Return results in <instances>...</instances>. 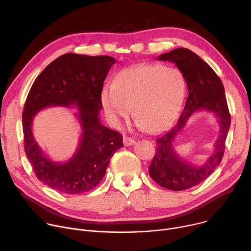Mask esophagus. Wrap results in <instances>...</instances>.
I'll list each match as a JSON object with an SVG mask.
<instances>
[{"label": "esophagus", "mask_w": 251, "mask_h": 251, "mask_svg": "<svg viewBox=\"0 0 251 251\" xmlns=\"http://www.w3.org/2000/svg\"><path fill=\"white\" fill-rule=\"evenodd\" d=\"M123 143L125 146H130V145H133L135 143V141L133 139H131L130 137H127V136H125L124 139H123Z\"/></svg>", "instance_id": "1"}]
</instances>
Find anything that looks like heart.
<instances>
[{
	"mask_svg": "<svg viewBox=\"0 0 251 251\" xmlns=\"http://www.w3.org/2000/svg\"><path fill=\"white\" fill-rule=\"evenodd\" d=\"M185 80L174 67L141 64L120 71L101 91V104L114 127H120L134 108V117L149 132L164 129L183 100Z\"/></svg>",
	"mask_w": 251,
	"mask_h": 251,
	"instance_id": "heart-1",
	"label": "heart"
}]
</instances>
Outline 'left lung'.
Masks as SVG:
<instances>
[{
  "label": "left lung",
  "instance_id": "8db88e82",
  "mask_svg": "<svg viewBox=\"0 0 251 251\" xmlns=\"http://www.w3.org/2000/svg\"><path fill=\"white\" fill-rule=\"evenodd\" d=\"M157 60L169 61L177 66L184 77L189 94L175 126L156 139V152L149 166V175L163 188L186 190L201 183L220 164L230 128V114L221 80L198 55L185 48H177L160 55ZM200 110L214 113L220 133L214 153L208 160L202 166H193L177 155L174 141L189 117Z\"/></svg>",
  "mask_w": 251,
  "mask_h": 251
}]
</instances>
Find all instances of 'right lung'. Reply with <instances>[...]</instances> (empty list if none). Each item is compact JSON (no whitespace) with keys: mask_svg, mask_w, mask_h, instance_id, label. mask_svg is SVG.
<instances>
[{"mask_svg":"<svg viewBox=\"0 0 251 251\" xmlns=\"http://www.w3.org/2000/svg\"><path fill=\"white\" fill-rule=\"evenodd\" d=\"M115 63L110 56L64 54L45 68L32 85L23 111L24 148L37 178L52 189L67 194L93 189L104 177L111 157L123 147L122 135L100 121L103 83ZM53 105L76 108L82 131L75 153L66 163L49 158L31 131L36 114Z\"/></svg>","mask_w":251,"mask_h":251,"instance_id":"1","label":"right lung"}]
</instances>
